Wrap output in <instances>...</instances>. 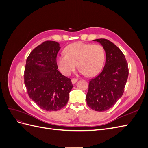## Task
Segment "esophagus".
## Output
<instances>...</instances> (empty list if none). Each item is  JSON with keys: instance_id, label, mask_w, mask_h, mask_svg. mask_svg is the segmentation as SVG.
Segmentation results:
<instances>
[{"instance_id": "esophagus-1", "label": "esophagus", "mask_w": 148, "mask_h": 148, "mask_svg": "<svg viewBox=\"0 0 148 148\" xmlns=\"http://www.w3.org/2000/svg\"><path fill=\"white\" fill-rule=\"evenodd\" d=\"M77 81H78V79L73 78L72 79H71V83H72V84H75L77 82Z\"/></svg>"}]
</instances>
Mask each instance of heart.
<instances>
[{
  "label": "heart",
  "mask_w": 148,
  "mask_h": 148,
  "mask_svg": "<svg viewBox=\"0 0 148 148\" xmlns=\"http://www.w3.org/2000/svg\"><path fill=\"white\" fill-rule=\"evenodd\" d=\"M65 51L66 55L61 53L57 57L59 69L65 75H70L78 65L79 73L93 77L99 73L104 65V50L98 44L75 42L67 46Z\"/></svg>",
  "instance_id": "b5f03b06"
}]
</instances>
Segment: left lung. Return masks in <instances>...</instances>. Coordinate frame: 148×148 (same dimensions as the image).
Here are the masks:
<instances>
[{
    "label": "left lung",
    "instance_id": "8db88e82",
    "mask_svg": "<svg viewBox=\"0 0 148 148\" xmlns=\"http://www.w3.org/2000/svg\"><path fill=\"white\" fill-rule=\"evenodd\" d=\"M100 43L106 52V64L101 73L89 83L88 106L98 112L109 110L122 96L128 77L127 62L122 52L106 39L93 40Z\"/></svg>",
    "mask_w": 148,
    "mask_h": 148
}]
</instances>
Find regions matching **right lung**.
Segmentation results:
<instances>
[{"mask_svg":"<svg viewBox=\"0 0 148 148\" xmlns=\"http://www.w3.org/2000/svg\"><path fill=\"white\" fill-rule=\"evenodd\" d=\"M57 42H44L31 51L26 59L24 81L29 97L40 108L57 111L67 104L73 88L71 79L57 70Z\"/></svg>","mask_w":148,"mask_h":148,"instance_id":"right-lung-1","label":"right lung"}]
</instances>
